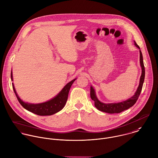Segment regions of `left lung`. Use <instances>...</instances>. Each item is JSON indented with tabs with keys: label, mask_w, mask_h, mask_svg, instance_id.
I'll list each match as a JSON object with an SVG mask.
<instances>
[{
	"label": "left lung",
	"mask_w": 158,
	"mask_h": 158,
	"mask_svg": "<svg viewBox=\"0 0 158 158\" xmlns=\"http://www.w3.org/2000/svg\"><path fill=\"white\" fill-rule=\"evenodd\" d=\"M135 42V45L137 47H138L139 49L140 47L137 44V43ZM140 64H141V67H142V75L140 77V84L139 85V87L136 91V92L135 93V94L134 95L133 97H132L131 98H130L129 99L124 101L123 102H120V103H108V104H105L101 102H100L96 95H95V90L94 89V88L91 86L90 87V97L91 99L92 100L94 101L95 102V106L100 111L105 112V113H110V114H114V113H119L123 112L124 110H126L129 108H130L131 107H132V106H134L135 105V103H136V102L137 101L140 94L142 92V87H143V82H144V79H145V66H144V64H143V55L142 53L141 50H140Z\"/></svg>",
	"instance_id": "left-lung-1"
}]
</instances>
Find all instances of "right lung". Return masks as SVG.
<instances>
[{
  "mask_svg": "<svg viewBox=\"0 0 158 158\" xmlns=\"http://www.w3.org/2000/svg\"><path fill=\"white\" fill-rule=\"evenodd\" d=\"M11 80H13L12 72H11ZM75 80L76 79L68 83L60 92V94L53 99L45 103L39 104H30L23 102L18 96L15 91L13 84H12V86L19 103L24 108L37 115L50 116L55 114L56 113L60 111L63 108L68 100L69 89Z\"/></svg>",
  "mask_w": 158,
  "mask_h": 158,
  "instance_id": "add662e5",
  "label": "right lung"
}]
</instances>
